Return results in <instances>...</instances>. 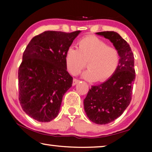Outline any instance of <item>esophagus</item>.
Listing matches in <instances>:
<instances>
[{
	"mask_svg": "<svg viewBox=\"0 0 152 152\" xmlns=\"http://www.w3.org/2000/svg\"><path fill=\"white\" fill-rule=\"evenodd\" d=\"M78 82H79L78 80H77V79H76V78H74L73 82H72V85H73V86L76 85V84L77 83H78Z\"/></svg>",
	"mask_w": 152,
	"mask_h": 152,
	"instance_id": "esophagus-1",
	"label": "esophagus"
}]
</instances>
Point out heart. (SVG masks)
Listing matches in <instances>:
<instances>
[{
  "label": "heart",
  "mask_w": 152,
  "mask_h": 152,
  "mask_svg": "<svg viewBox=\"0 0 152 152\" xmlns=\"http://www.w3.org/2000/svg\"><path fill=\"white\" fill-rule=\"evenodd\" d=\"M120 56L116 48L95 36H86L77 43V49L70 47L65 54L68 71L79 74L86 67L88 70L82 78L89 81L104 82L111 77L119 66Z\"/></svg>",
  "instance_id": "1"
}]
</instances>
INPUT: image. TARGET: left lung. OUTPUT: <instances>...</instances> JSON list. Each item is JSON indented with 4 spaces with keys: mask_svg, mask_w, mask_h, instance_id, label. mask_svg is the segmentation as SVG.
<instances>
[{
    "mask_svg": "<svg viewBox=\"0 0 152 152\" xmlns=\"http://www.w3.org/2000/svg\"><path fill=\"white\" fill-rule=\"evenodd\" d=\"M119 51L120 60L114 74L99 85L92 86L84 100V110L94 123L105 125L123 114L132 100L135 78L134 56L129 45L115 31L98 32Z\"/></svg>",
    "mask_w": 152,
    "mask_h": 152,
    "instance_id": "1",
    "label": "left lung"
}]
</instances>
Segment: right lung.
Instances as JSON below:
<instances>
[{"label": "right lung", "instance_id": "1", "mask_svg": "<svg viewBox=\"0 0 152 152\" xmlns=\"http://www.w3.org/2000/svg\"><path fill=\"white\" fill-rule=\"evenodd\" d=\"M80 31H47L30 41L18 71L19 100L24 112L39 122L58 116L64 94L73 78L68 72L65 54Z\"/></svg>", "mask_w": 152, "mask_h": 152}]
</instances>
